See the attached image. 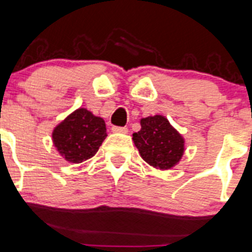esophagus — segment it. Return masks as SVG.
<instances>
[{
  "label": "esophagus",
  "mask_w": 252,
  "mask_h": 252,
  "mask_svg": "<svg viewBox=\"0 0 252 252\" xmlns=\"http://www.w3.org/2000/svg\"><path fill=\"white\" fill-rule=\"evenodd\" d=\"M113 133H128V128L126 126H113L112 128Z\"/></svg>",
  "instance_id": "obj_1"
}]
</instances>
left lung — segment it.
<instances>
[{"label":"left lung","mask_w":252,"mask_h":252,"mask_svg":"<svg viewBox=\"0 0 252 252\" xmlns=\"http://www.w3.org/2000/svg\"><path fill=\"white\" fill-rule=\"evenodd\" d=\"M140 126V130L133 134L140 157L155 169L174 168L184 155L185 140L182 134L160 114L142 118Z\"/></svg>","instance_id":"8db88e82"}]
</instances>
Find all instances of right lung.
I'll list each match as a JSON object with an SVG mask.
<instances>
[{
    "instance_id": "add662e5",
    "label": "right lung",
    "mask_w": 252,
    "mask_h": 252,
    "mask_svg": "<svg viewBox=\"0 0 252 252\" xmlns=\"http://www.w3.org/2000/svg\"><path fill=\"white\" fill-rule=\"evenodd\" d=\"M107 138L103 118L86 108L70 113L52 131V140L63 159L79 164L92 158Z\"/></svg>"
}]
</instances>
